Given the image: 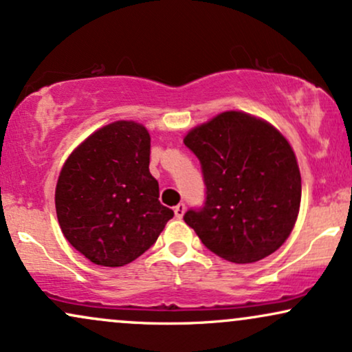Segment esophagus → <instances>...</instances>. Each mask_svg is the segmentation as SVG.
<instances>
[{
  "mask_svg": "<svg viewBox=\"0 0 352 352\" xmlns=\"http://www.w3.org/2000/svg\"><path fill=\"white\" fill-rule=\"evenodd\" d=\"M184 210H186V204H183V202H179V204H177L176 208H175V216L177 219H181V217L184 216Z\"/></svg>",
  "mask_w": 352,
  "mask_h": 352,
  "instance_id": "obj_1",
  "label": "esophagus"
}]
</instances>
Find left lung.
Returning a JSON list of instances; mask_svg holds the SVG:
<instances>
[{
	"label": "left lung",
	"instance_id": "1",
	"mask_svg": "<svg viewBox=\"0 0 352 352\" xmlns=\"http://www.w3.org/2000/svg\"><path fill=\"white\" fill-rule=\"evenodd\" d=\"M184 144L199 160L204 204L184 222L219 257L252 263L290 235L301 201V176L285 136L243 111H224L196 126Z\"/></svg>",
	"mask_w": 352,
	"mask_h": 352
}]
</instances>
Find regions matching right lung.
<instances>
[{
	"instance_id": "1",
	"label": "right lung",
	"mask_w": 352,
	"mask_h": 352,
	"mask_svg": "<svg viewBox=\"0 0 352 352\" xmlns=\"http://www.w3.org/2000/svg\"><path fill=\"white\" fill-rule=\"evenodd\" d=\"M150 142L143 125L120 120L90 135L62 168L57 221L70 245L97 265L133 262L175 216L158 199Z\"/></svg>"
}]
</instances>
